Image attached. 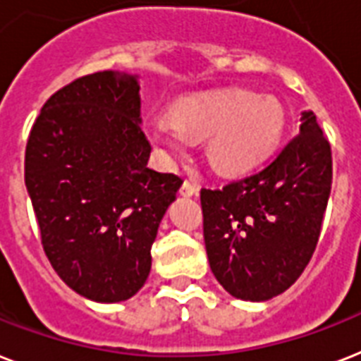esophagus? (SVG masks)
Instances as JSON below:
<instances>
[{
    "label": "esophagus",
    "mask_w": 361,
    "mask_h": 361,
    "mask_svg": "<svg viewBox=\"0 0 361 361\" xmlns=\"http://www.w3.org/2000/svg\"><path fill=\"white\" fill-rule=\"evenodd\" d=\"M180 192L183 196H195V195H198V185H196L195 181L185 180L183 181V185H181Z\"/></svg>",
    "instance_id": "obj_1"
}]
</instances>
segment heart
<instances>
[{
	"label": "heart",
	"mask_w": 361,
	"mask_h": 361,
	"mask_svg": "<svg viewBox=\"0 0 361 361\" xmlns=\"http://www.w3.org/2000/svg\"><path fill=\"white\" fill-rule=\"evenodd\" d=\"M172 116L174 124H154L152 139L174 152L183 150L187 139H207V161L221 172H243L259 163L276 145L283 126L274 99L241 89L181 99Z\"/></svg>",
	"instance_id": "heart-1"
}]
</instances>
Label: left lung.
Masks as SVG:
<instances>
[{
    "mask_svg": "<svg viewBox=\"0 0 361 361\" xmlns=\"http://www.w3.org/2000/svg\"><path fill=\"white\" fill-rule=\"evenodd\" d=\"M300 131L259 171L202 189L209 267L231 297L269 300L312 259L332 189V150L312 111Z\"/></svg>",
    "mask_w": 361,
    "mask_h": 361,
    "instance_id": "8db88e82",
    "label": "left lung"
}]
</instances>
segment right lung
Here are the masks:
<instances>
[{
  "label": "right lung",
  "instance_id": "1",
  "mask_svg": "<svg viewBox=\"0 0 361 361\" xmlns=\"http://www.w3.org/2000/svg\"><path fill=\"white\" fill-rule=\"evenodd\" d=\"M139 78L74 79L40 109L25 146V187L61 280L96 302L145 286L152 245L183 180L148 166Z\"/></svg>",
  "mask_w": 361,
  "mask_h": 361
}]
</instances>
